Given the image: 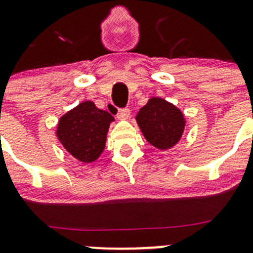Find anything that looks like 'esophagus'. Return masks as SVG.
<instances>
[{
  "label": "esophagus",
  "mask_w": 253,
  "mask_h": 253,
  "mask_svg": "<svg viewBox=\"0 0 253 253\" xmlns=\"http://www.w3.org/2000/svg\"><path fill=\"white\" fill-rule=\"evenodd\" d=\"M129 114H131V110H129L128 108H124V109H119V110H117V119H120V120H126V119H128V116H129Z\"/></svg>",
  "instance_id": "obj_1"
}]
</instances>
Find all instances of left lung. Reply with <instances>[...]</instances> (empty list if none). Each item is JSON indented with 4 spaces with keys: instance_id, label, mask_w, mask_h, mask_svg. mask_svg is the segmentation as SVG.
Masks as SVG:
<instances>
[{
    "instance_id": "left-lung-1",
    "label": "left lung",
    "mask_w": 253,
    "mask_h": 253,
    "mask_svg": "<svg viewBox=\"0 0 253 253\" xmlns=\"http://www.w3.org/2000/svg\"><path fill=\"white\" fill-rule=\"evenodd\" d=\"M145 139L158 149H168L178 142L185 128L183 115L172 104L152 98L136 116Z\"/></svg>"
}]
</instances>
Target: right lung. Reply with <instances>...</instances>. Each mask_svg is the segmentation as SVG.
<instances>
[{
	"mask_svg": "<svg viewBox=\"0 0 253 253\" xmlns=\"http://www.w3.org/2000/svg\"><path fill=\"white\" fill-rule=\"evenodd\" d=\"M114 117L91 101L79 104L63 115L57 127V137L63 147L78 160L91 163L105 148L106 133Z\"/></svg>",
	"mask_w": 253,
	"mask_h": 253,
	"instance_id": "add662e5",
	"label": "right lung"
}]
</instances>
